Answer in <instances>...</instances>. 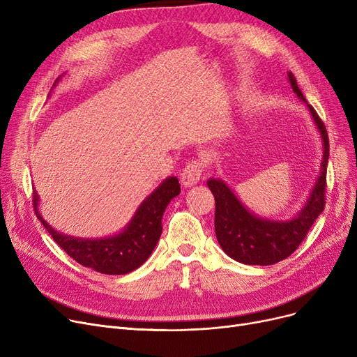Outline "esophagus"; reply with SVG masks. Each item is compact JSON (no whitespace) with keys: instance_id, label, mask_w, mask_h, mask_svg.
<instances>
[{"instance_id":"1","label":"esophagus","mask_w":357,"mask_h":357,"mask_svg":"<svg viewBox=\"0 0 357 357\" xmlns=\"http://www.w3.org/2000/svg\"><path fill=\"white\" fill-rule=\"evenodd\" d=\"M202 163L198 162V160H192L190 162L188 165L185 166L183 172L181 175V182L183 186H194L199 182L201 179V175H202Z\"/></svg>"}]
</instances>
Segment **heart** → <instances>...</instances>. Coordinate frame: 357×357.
Here are the masks:
<instances>
[{"label":"heart","mask_w":357,"mask_h":357,"mask_svg":"<svg viewBox=\"0 0 357 357\" xmlns=\"http://www.w3.org/2000/svg\"><path fill=\"white\" fill-rule=\"evenodd\" d=\"M241 102H245V98H241Z\"/></svg>","instance_id":"obj_1"}]
</instances>
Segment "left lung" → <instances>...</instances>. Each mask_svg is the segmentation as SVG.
<instances>
[{"instance_id":"left-lung-1","label":"left lung","mask_w":357,"mask_h":357,"mask_svg":"<svg viewBox=\"0 0 357 357\" xmlns=\"http://www.w3.org/2000/svg\"><path fill=\"white\" fill-rule=\"evenodd\" d=\"M288 79L296 97L307 104L323 142L321 172L304 207L289 220L264 218L249 211L222 179L210 178L207 181L215 198L214 224L220 246L227 256L245 265L269 266L291 256L301 245L326 205V176L330 149L327 130L315 109L307 102L291 72H288Z\"/></svg>"}]
</instances>
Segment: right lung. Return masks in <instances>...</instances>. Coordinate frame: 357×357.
I'll return each mask as SVG.
<instances>
[{
	"label": "right lung",
	"mask_w": 357,
	"mask_h": 357,
	"mask_svg": "<svg viewBox=\"0 0 357 357\" xmlns=\"http://www.w3.org/2000/svg\"><path fill=\"white\" fill-rule=\"evenodd\" d=\"M61 77L54 81L59 82ZM181 185L176 176L166 178L139 205L133 218L117 234L101 238H81L56 231L39 213V195L34 191V213L53 240L79 265L105 275H126L140 268L152 255L162 234V217Z\"/></svg>",
	"instance_id": "1"
}]
</instances>
